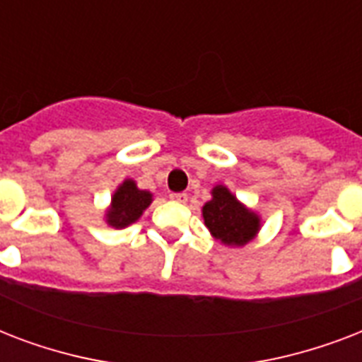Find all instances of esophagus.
<instances>
[{"label":"esophagus","mask_w":362,"mask_h":362,"mask_svg":"<svg viewBox=\"0 0 362 362\" xmlns=\"http://www.w3.org/2000/svg\"><path fill=\"white\" fill-rule=\"evenodd\" d=\"M170 197V201H175V203H186L187 201V195L186 193H176V192H173L169 195Z\"/></svg>","instance_id":"esophagus-1"}]
</instances>
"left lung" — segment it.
<instances>
[{"label":"left lung","mask_w":362,"mask_h":362,"mask_svg":"<svg viewBox=\"0 0 362 362\" xmlns=\"http://www.w3.org/2000/svg\"><path fill=\"white\" fill-rule=\"evenodd\" d=\"M204 226L227 246H244L259 231V218L242 206L227 187L216 186L212 201L203 206Z\"/></svg>","instance_id":"left-lung-1"}]
</instances>
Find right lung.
<instances>
[{"label":"right lung","instance_id":"obj_1","mask_svg":"<svg viewBox=\"0 0 362 362\" xmlns=\"http://www.w3.org/2000/svg\"><path fill=\"white\" fill-rule=\"evenodd\" d=\"M152 203V193L139 189L133 180H125L112 197V206L107 212V221L112 227H125L141 218L142 210Z\"/></svg>","mask_w":362,"mask_h":362}]
</instances>
